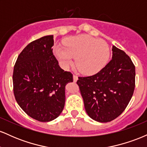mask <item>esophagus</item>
<instances>
[{
  "mask_svg": "<svg viewBox=\"0 0 147 147\" xmlns=\"http://www.w3.org/2000/svg\"><path fill=\"white\" fill-rule=\"evenodd\" d=\"M77 79H78V77L76 75H73V80L74 82H77Z\"/></svg>",
  "mask_w": 147,
  "mask_h": 147,
  "instance_id": "obj_1",
  "label": "esophagus"
}]
</instances>
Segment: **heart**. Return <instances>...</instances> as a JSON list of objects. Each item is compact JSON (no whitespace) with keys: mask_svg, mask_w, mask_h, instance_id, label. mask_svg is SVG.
<instances>
[{"mask_svg":"<svg viewBox=\"0 0 147 147\" xmlns=\"http://www.w3.org/2000/svg\"><path fill=\"white\" fill-rule=\"evenodd\" d=\"M54 52L63 68L74 63L84 75H93L100 71L107 64L110 48L106 41L87 34L70 37L63 45H57Z\"/></svg>","mask_w":147,"mask_h":147,"instance_id":"obj_1","label":"heart"}]
</instances>
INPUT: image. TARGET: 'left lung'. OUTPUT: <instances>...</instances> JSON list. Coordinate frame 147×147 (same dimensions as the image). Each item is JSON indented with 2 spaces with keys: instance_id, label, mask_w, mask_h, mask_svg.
Instances as JSON below:
<instances>
[{
  "instance_id": "obj_1",
  "label": "left lung",
  "mask_w": 147,
  "mask_h": 147,
  "mask_svg": "<svg viewBox=\"0 0 147 147\" xmlns=\"http://www.w3.org/2000/svg\"><path fill=\"white\" fill-rule=\"evenodd\" d=\"M109 63L95 75L79 77L78 84L86 111L94 120L108 122L122 113L132 97L136 68L123 50L113 46Z\"/></svg>"
}]
</instances>
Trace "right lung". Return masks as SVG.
Returning <instances> with one entry per match:
<instances>
[{
	"mask_svg": "<svg viewBox=\"0 0 147 147\" xmlns=\"http://www.w3.org/2000/svg\"><path fill=\"white\" fill-rule=\"evenodd\" d=\"M53 35L29 43L18 55L13 72L15 99L27 115L39 122L56 119L65 105V86L73 82L53 55Z\"/></svg>",
	"mask_w": 147,
	"mask_h": 147,
	"instance_id": "obj_1",
	"label": "right lung"
}]
</instances>
